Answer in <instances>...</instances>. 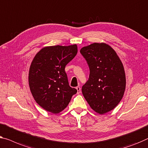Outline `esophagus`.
I'll return each instance as SVG.
<instances>
[{
	"label": "esophagus",
	"instance_id": "obj_1",
	"mask_svg": "<svg viewBox=\"0 0 148 148\" xmlns=\"http://www.w3.org/2000/svg\"><path fill=\"white\" fill-rule=\"evenodd\" d=\"M76 88V90H77V93H78V94H80V92H81L80 87V86H77Z\"/></svg>",
	"mask_w": 148,
	"mask_h": 148
}]
</instances>
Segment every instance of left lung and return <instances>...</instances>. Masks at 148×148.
<instances>
[{
    "label": "left lung",
    "instance_id": "left-lung-1",
    "mask_svg": "<svg viewBox=\"0 0 148 148\" xmlns=\"http://www.w3.org/2000/svg\"><path fill=\"white\" fill-rule=\"evenodd\" d=\"M90 68L88 80L82 88L91 108L103 114L115 108L125 89L122 62L113 48L105 43H93L80 50Z\"/></svg>",
    "mask_w": 148,
    "mask_h": 148
}]
</instances>
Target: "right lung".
Instances as JSON below:
<instances>
[{
  "mask_svg": "<svg viewBox=\"0 0 148 148\" xmlns=\"http://www.w3.org/2000/svg\"><path fill=\"white\" fill-rule=\"evenodd\" d=\"M77 52L76 45L47 46L33 59L28 74L30 90L36 103L46 111L58 114L77 92L69 86L65 72Z\"/></svg>",
  "mask_w": 148,
  "mask_h": 148,
  "instance_id": "1",
  "label": "right lung"
}]
</instances>
